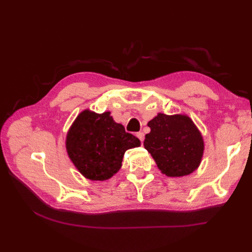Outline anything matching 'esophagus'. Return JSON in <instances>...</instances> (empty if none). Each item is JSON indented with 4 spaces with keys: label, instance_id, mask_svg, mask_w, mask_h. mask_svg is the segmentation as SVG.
I'll return each mask as SVG.
<instances>
[{
    "label": "esophagus",
    "instance_id": "1",
    "mask_svg": "<svg viewBox=\"0 0 252 252\" xmlns=\"http://www.w3.org/2000/svg\"><path fill=\"white\" fill-rule=\"evenodd\" d=\"M136 136H138V138L140 139V141L143 143V141L145 139V134L143 132H138V133H136Z\"/></svg>",
    "mask_w": 252,
    "mask_h": 252
}]
</instances>
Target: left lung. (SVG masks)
<instances>
[{
    "instance_id": "left-lung-1",
    "label": "left lung",
    "mask_w": 252,
    "mask_h": 252,
    "mask_svg": "<svg viewBox=\"0 0 252 252\" xmlns=\"http://www.w3.org/2000/svg\"><path fill=\"white\" fill-rule=\"evenodd\" d=\"M150 132L145 135L144 147L167 177L180 178L199 167L204 141L192 120L184 114L158 113L148 122Z\"/></svg>"
}]
</instances>
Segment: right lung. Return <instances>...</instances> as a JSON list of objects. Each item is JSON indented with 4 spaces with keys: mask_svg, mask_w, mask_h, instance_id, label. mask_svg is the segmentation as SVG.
I'll return each instance as SVG.
<instances>
[{
    "mask_svg": "<svg viewBox=\"0 0 252 252\" xmlns=\"http://www.w3.org/2000/svg\"><path fill=\"white\" fill-rule=\"evenodd\" d=\"M141 142L116 123L109 111H82L66 138L68 157L77 169L91 181H105L122 166L127 149L139 147Z\"/></svg>",
    "mask_w": 252,
    "mask_h": 252,
    "instance_id": "obj_1",
    "label": "right lung"
}]
</instances>
